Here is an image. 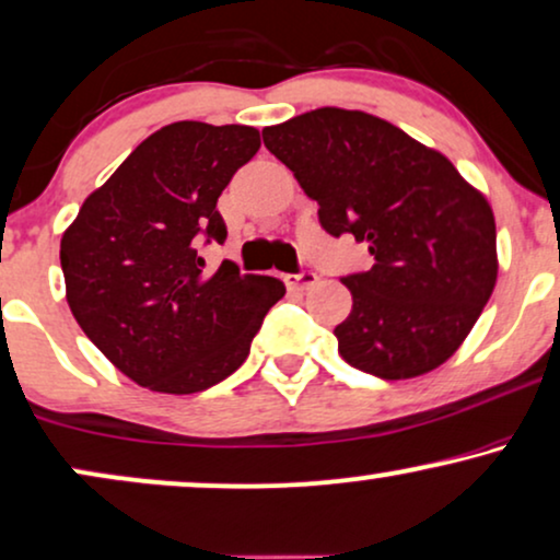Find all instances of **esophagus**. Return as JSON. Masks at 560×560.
<instances>
[{
    "label": "esophagus",
    "instance_id": "34e87169",
    "mask_svg": "<svg viewBox=\"0 0 560 560\" xmlns=\"http://www.w3.org/2000/svg\"><path fill=\"white\" fill-rule=\"evenodd\" d=\"M317 273H313V271H302V273H287L284 276V284L292 289V292H304V289H310V287H315L317 284Z\"/></svg>",
    "mask_w": 560,
    "mask_h": 560
}]
</instances>
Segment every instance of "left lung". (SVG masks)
Masks as SVG:
<instances>
[{
	"mask_svg": "<svg viewBox=\"0 0 560 560\" xmlns=\"http://www.w3.org/2000/svg\"><path fill=\"white\" fill-rule=\"evenodd\" d=\"M264 144L317 201L325 232H351L374 256L341 279L353 307L332 332L346 362L382 380L447 362L497 287L488 198L442 152L364 110L302 113L266 126Z\"/></svg>",
	"mask_w": 560,
	"mask_h": 560,
	"instance_id": "1",
	"label": "left lung"
}]
</instances>
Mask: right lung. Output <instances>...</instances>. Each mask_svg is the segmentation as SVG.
<instances>
[{
	"mask_svg": "<svg viewBox=\"0 0 560 560\" xmlns=\"http://www.w3.org/2000/svg\"><path fill=\"white\" fill-rule=\"evenodd\" d=\"M260 150L253 126H162L84 198L61 235L67 302L84 336L126 377L154 393H201L250 353L273 276L203 271L201 237L228 240L217 201Z\"/></svg>",
	"mask_w": 560,
	"mask_h": 560,
	"instance_id": "add662e5",
	"label": "right lung"
}]
</instances>
